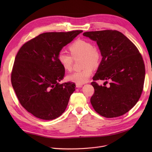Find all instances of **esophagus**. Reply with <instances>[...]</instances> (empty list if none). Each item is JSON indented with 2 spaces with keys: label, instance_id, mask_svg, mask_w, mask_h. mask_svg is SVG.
I'll return each instance as SVG.
<instances>
[{
  "label": "esophagus",
  "instance_id": "esophagus-1",
  "mask_svg": "<svg viewBox=\"0 0 152 152\" xmlns=\"http://www.w3.org/2000/svg\"><path fill=\"white\" fill-rule=\"evenodd\" d=\"M76 86L77 88H79V87H83V84H76Z\"/></svg>",
  "mask_w": 152,
  "mask_h": 152
}]
</instances>
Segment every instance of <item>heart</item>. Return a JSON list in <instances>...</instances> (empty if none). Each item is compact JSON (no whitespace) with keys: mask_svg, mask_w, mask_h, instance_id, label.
I'll return each mask as SVG.
<instances>
[{"mask_svg":"<svg viewBox=\"0 0 152 152\" xmlns=\"http://www.w3.org/2000/svg\"><path fill=\"white\" fill-rule=\"evenodd\" d=\"M68 50L71 55L60 52L57 59L62 68L66 71H71L73 58L82 57V65L84 68L68 76V80L77 84H83L89 80L93 73V67L99 65L101 61V53L97 47L86 40L79 39L72 43Z\"/></svg>","mask_w":152,"mask_h":152,"instance_id":"obj_1","label":"heart"}]
</instances>
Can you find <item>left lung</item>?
<instances>
[{"instance_id": "obj_1", "label": "left lung", "mask_w": 152, "mask_h": 152, "mask_svg": "<svg viewBox=\"0 0 152 152\" xmlns=\"http://www.w3.org/2000/svg\"><path fill=\"white\" fill-rule=\"evenodd\" d=\"M83 36L97 42L102 56L93 80L106 81L103 86L91 83L94 109L105 118L123 115L136 104L143 89L145 69L141 54L128 38L116 30L85 32Z\"/></svg>"}]
</instances>
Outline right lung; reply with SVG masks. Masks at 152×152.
I'll return each instance as SVG.
<instances>
[{
	"label": "right lung",
	"mask_w": 152,
	"mask_h": 152,
	"mask_svg": "<svg viewBox=\"0 0 152 152\" xmlns=\"http://www.w3.org/2000/svg\"><path fill=\"white\" fill-rule=\"evenodd\" d=\"M82 32L42 33L18 50L12 71V84L22 107L33 116L51 120L66 110L76 86L70 82L59 84L65 70L57 57L62 48Z\"/></svg>",
	"instance_id": "add662e5"
}]
</instances>
